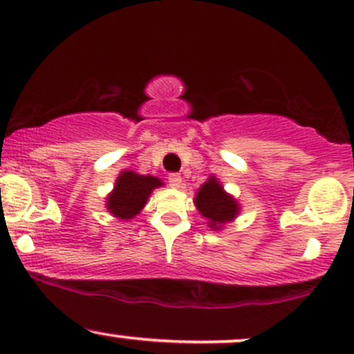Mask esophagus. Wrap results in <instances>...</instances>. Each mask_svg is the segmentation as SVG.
Returning <instances> with one entry per match:
<instances>
[{
	"mask_svg": "<svg viewBox=\"0 0 354 354\" xmlns=\"http://www.w3.org/2000/svg\"><path fill=\"white\" fill-rule=\"evenodd\" d=\"M168 183H169V186H171V188H180L181 183H183L181 174H178V173H169V174H168Z\"/></svg>",
	"mask_w": 354,
	"mask_h": 354,
	"instance_id": "obj_1",
	"label": "esophagus"
}]
</instances>
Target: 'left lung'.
<instances>
[{
	"instance_id": "obj_1",
	"label": "left lung",
	"mask_w": 354,
	"mask_h": 354,
	"mask_svg": "<svg viewBox=\"0 0 354 354\" xmlns=\"http://www.w3.org/2000/svg\"><path fill=\"white\" fill-rule=\"evenodd\" d=\"M194 206L199 214L207 221V225L212 231H221L225 224L232 223L241 212L239 201L224 189L214 174H211L198 189Z\"/></svg>"
}]
</instances>
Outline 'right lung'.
I'll list each match as a JSON object with an SVG mask.
<instances>
[{
    "label": "right lung",
    "mask_w": 354,
    "mask_h": 354,
    "mask_svg": "<svg viewBox=\"0 0 354 354\" xmlns=\"http://www.w3.org/2000/svg\"><path fill=\"white\" fill-rule=\"evenodd\" d=\"M163 186V181L150 174H138L131 169H123L115 181L105 201V207L113 218L129 221L140 214L153 189Z\"/></svg>",
    "instance_id": "add662e5"
}]
</instances>
